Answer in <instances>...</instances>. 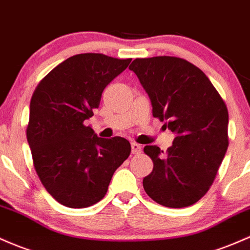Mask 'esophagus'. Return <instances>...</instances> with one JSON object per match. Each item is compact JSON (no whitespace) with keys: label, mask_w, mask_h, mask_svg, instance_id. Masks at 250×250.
<instances>
[{"label":"esophagus","mask_w":250,"mask_h":250,"mask_svg":"<svg viewBox=\"0 0 250 250\" xmlns=\"http://www.w3.org/2000/svg\"><path fill=\"white\" fill-rule=\"evenodd\" d=\"M141 152H142L141 145L136 144V142H133V144H131V153H133V154H140Z\"/></svg>","instance_id":"34e87169"}]
</instances>
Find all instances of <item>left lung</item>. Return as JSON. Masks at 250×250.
<instances>
[{"mask_svg":"<svg viewBox=\"0 0 250 250\" xmlns=\"http://www.w3.org/2000/svg\"><path fill=\"white\" fill-rule=\"evenodd\" d=\"M129 70L149 96L153 116L177 135L165 153L144 148L153 161L145 191L164 207H190L209 191L229 146L226 102L201 68L185 59L136 58Z\"/></svg>","mask_w":250,"mask_h":250,"instance_id":"left-lung-1","label":"left lung"}]
</instances>
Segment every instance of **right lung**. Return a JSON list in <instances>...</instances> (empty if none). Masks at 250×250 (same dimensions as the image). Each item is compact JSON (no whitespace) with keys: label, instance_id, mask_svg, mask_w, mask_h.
Here are the masks:
<instances>
[{"label":"right lung","instance_id":"right-lung-1","mask_svg":"<svg viewBox=\"0 0 250 250\" xmlns=\"http://www.w3.org/2000/svg\"><path fill=\"white\" fill-rule=\"evenodd\" d=\"M131 62L102 53L70 57L35 87L27 141L41 184L57 202L82 209L103 199L112 174L130 154L128 140L98 138L85 125L103 90Z\"/></svg>","mask_w":250,"mask_h":250}]
</instances>
